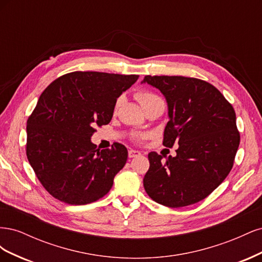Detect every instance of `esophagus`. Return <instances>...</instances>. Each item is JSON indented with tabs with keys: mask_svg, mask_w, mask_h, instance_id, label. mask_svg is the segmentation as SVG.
<instances>
[{
	"mask_svg": "<svg viewBox=\"0 0 262 262\" xmlns=\"http://www.w3.org/2000/svg\"><path fill=\"white\" fill-rule=\"evenodd\" d=\"M128 155H129V157H130V158H133V157H138V156H140V155H141V153L139 152V150H136V149H130V150H129V153H128Z\"/></svg>",
	"mask_w": 262,
	"mask_h": 262,
	"instance_id": "1",
	"label": "esophagus"
}]
</instances>
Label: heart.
I'll return each instance as SVG.
<instances>
[{"instance_id":"b5f03b06","label":"heart","mask_w":262,"mask_h":262,"mask_svg":"<svg viewBox=\"0 0 262 262\" xmlns=\"http://www.w3.org/2000/svg\"><path fill=\"white\" fill-rule=\"evenodd\" d=\"M155 97H157V96H155L154 94L148 93V92H141V93L138 94V99H139V101L141 102V105L144 104L145 101H147V100H149V99H153V98H155ZM122 101H123V96L118 97V99H117V101H116V105H115L116 109L120 107V105L122 104Z\"/></svg>"}]
</instances>
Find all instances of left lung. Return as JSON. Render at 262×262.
Listing matches in <instances>:
<instances>
[{
  "label": "left lung",
  "instance_id": "1",
  "mask_svg": "<svg viewBox=\"0 0 262 262\" xmlns=\"http://www.w3.org/2000/svg\"><path fill=\"white\" fill-rule=\"evenodd\" d=\"M168 105L163 144H178L175 157L148 154L143 185L155 202L181 208L207 198L231 171L239 146L233 106L210 83L194 77L150 76Z\"/></svg>",
  "mask_w": 262,
  "mask_h": 262
}]
</instances>
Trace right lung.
Returning <instances> with one entry per match:
<instances>
[{"label":"right lung","instance_id":"1","mask_svg":"<svg viewBox=\"0 0 262 262\" xmlns=\"http://www.w3.org/2000/svg\"><path fill=\"white\" fill-rule=\"evenodd\" d=\"M138 78L76 71L42 92L27 120L26 154L37 178L55 199L82 205L112 189L128 150L120 143L100 150L91 138L95 126L110 122L117 98Z\"/></svg>","mask_w":262,"mask_h":262}]
</instances>
